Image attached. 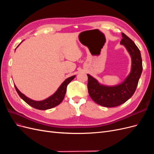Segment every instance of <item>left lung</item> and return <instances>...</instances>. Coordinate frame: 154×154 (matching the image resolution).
Segmentation results:
<instances>
[{"mask_svg": "<svg viewBox=\"0 0 154 154\" xmlns=\"http://www.w3.org/2000/svg\"><path fill=\"white\" fill-rule=\"evenodd\" d=\"M120 44L124 45L132 58L131 71L124 82L118 85L106 86L87 74L90 97L96 103L105 107L117 106L129 100L136 90L143 71L141 53L137 45L123 32Z\"/></svg>", "mask_w": 154, "mask_h": 154, "instance_id": "left-lung-1", "label": "left lung"}]
</instances>
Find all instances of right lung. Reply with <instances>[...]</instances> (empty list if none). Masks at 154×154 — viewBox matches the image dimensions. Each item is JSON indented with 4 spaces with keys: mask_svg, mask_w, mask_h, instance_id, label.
Instances as JSON below:
<instances>
[{
    "mask_svg": "<svg viewBox=\"0 0 154 154\" xmlns=\"http://www.w3.org/2000/svg\"><path fill=\"white\" fill-rule=\"evenodd\" d=\"M75 76H76L74 75L67 78L66 80L62 83L61 85L59 87L58 90L56 91L52 96H51L50 97H48L47 99L44 100L42 101L32 100L29 98V97H27V96H26L24 94H22V93L18 89L16 85H15V87L19 96L29 105L31 106L32 107H33V108L36 109L42 110H48V109H52L53 107L58 105L60 103H61V102L63 101L64 98L65 94H66V93L67 85L73 80L74 78H75Z\"/></svg>",
    "mask_w": 154,
    "mask_h": 154,
    "instance_id": "right-lung-1",
    "label": "right lung"
}]
</instances>
